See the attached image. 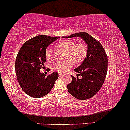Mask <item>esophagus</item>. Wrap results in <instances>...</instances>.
<instances>
[{
  "label": "esophagus",
  "instance_id": "obj_1",
  "mask_svg": "<svg viewBox=\"0 0 130 130\" xmlns=\"http://www.w3.org/2000/svg\"><path fill=\"white\" fill-rule=\"evenodd\" d=\"M59 76H60V77H64V75L62 74H60Z\"/></svg>",
  "mask_w": 130,
  "mask_h": 130
}]
</instances>
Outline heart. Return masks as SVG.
<instances>
[{
    "instance_id": "1",
    "label": "heart",
    "mask_w": 130,
    "mask_h": 130,
    "mask_svg": "<svg viewBox=\"0 0 130 130\" xmlns=\"http://www.w3.org/2000/svg\"><path fill=\"white\" fill-rule=\"evenodd\" d=\"M56 47L65 51V58L67 59L63 62H58L54 65L53 68L57 72L65 73L68 69L72 68L73 61L75 64L81 63L86 59L87 54V46L84 42L75 43L72 40H61L55 44ZM46 59H52V49L50 47L46 48L45 51Z\"/></svg>"
}]
</instances>
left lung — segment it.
I'll return each mask as SVG.
<instances>
[{"mask_svg":"<svg viewBox=\"0 0 130 130\" xmlns=\"http://www.w3.org/2000/svg\"><path fill=\"white\" fill-rule=\"evenodd\" d=\"M81 38L87 44V54L82 64L74 69L77 76L72 77V81L67 86L69 93L79 100H86L99 92L105 79L108 68V59L102 45L86 32L72 34L65 38Z\"/></svg>","mask_w":130,"mask_h":130,"instance_id":"left-lung-1","label":"left lung"}]
</instances>
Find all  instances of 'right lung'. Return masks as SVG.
<instances>
[{
  "mask_svg": "<svg viewBox=\"0 0 130 130\" xmlns=\"http://www.w3.org/2000/svg\"><path fill=\"white\" fill-rule=\"evenodd\" d=\"M59 38L38 35L23 44L15 60L17 77L22 90L33 98L46 95L58 79V73L53 72L46 76L40 72L46 62L45 51L51 43Z\"/></svg>",
  "mask_w": 130,
  "mask_h": 130,
  "instance_id": "1",
  "label": "right lung"
}]
</instances>
